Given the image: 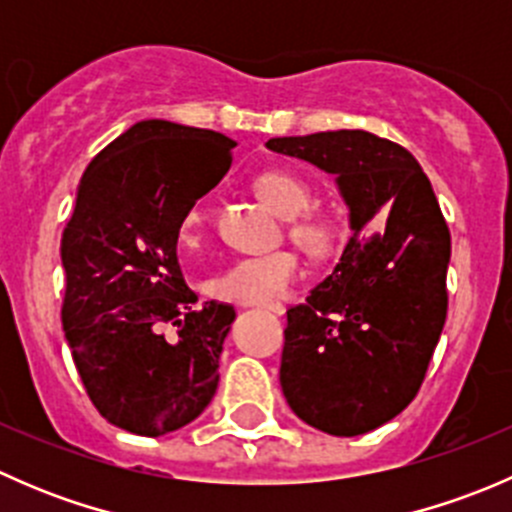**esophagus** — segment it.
Here are the masks:
<instances>
[{"instance_id":"obj_1","label":"esophagus","mask_w":512,"mask_h":512,"mask_svg":"<svg viewBox=\"0 0 512 512\" xmlns=\"http://www.w3.org/2000/svg\"><path fill=\"white\" fill-rule=\"evenodd\" d=\"M247 307V304H245ZM260 309H265V312H272V314H282L285 312V307H282V304H262Z\"/></svg>"}]
</instances>
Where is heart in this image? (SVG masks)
Returning a JSON list of instances; mask_svg holds the SVG:
<instances>
[{
    "label": "heart",
    "instance_id": "1",
    "mask_svg": "<svg viewBox=\"0 0 512 512\" xmlns=\"http://www.w3.org/2000/svg\"><path fill=\"white\" fill-rule=\"evenodd\" d=\"M265 203L287 218L289 240L314 260H324L337 250L339 225L329 215L309 213L312 188L302 175L285 168L262 170L252 180ZM208 205L195 200L180 218V240L195 247L208 227ZM302 280V260L292 250H275L265 255H245L227 262L223 270L208 282L213 297L237 304H272L285 297Z\"/></svg>",
    "mask_w": 512,
    "mask_h": 512
}]
</instances>
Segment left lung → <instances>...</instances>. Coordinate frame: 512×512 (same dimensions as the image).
I'll use <instances>...</instances> for the list:
<instances>
[{"label": "left lung", "mask_w": 512, "mask_h": 512, "mask_svg": "<svg viewBox=\"0 0 512 512\" xmlns=\"http://www.w3.org/2000/svg\"><path fill=\"white\" fill-rule=\"evenodd\" d=\"M267 148L337 175L352 237L304 304L287 309L280 384L289 409L361 436L416 399L446 324L451 232L404 146L369 131L272 138Z\"/></svg>", "instance_id": "obj_1"}]
</instances>
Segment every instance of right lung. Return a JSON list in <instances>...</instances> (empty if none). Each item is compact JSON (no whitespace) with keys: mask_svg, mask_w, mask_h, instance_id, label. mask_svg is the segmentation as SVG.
<instances>
[{"mask_svg":"<svg viewBox=\"0 0 512 512\" xmlns=\"http://www.w3.org/2000/svg\"><path fill=\"white\" fill-rule=\"evenodd\" d=\"M235 141L205 128L141 121L91 160L61 235V324L98 414L163 436L213 401L235 319L225 302L193 309L178 265L185 210L220 183Z\"/></svg>","mask_w":512,"mask_h":512,"instance_id":"add662e5","label":"right lung"}]
</instances>
